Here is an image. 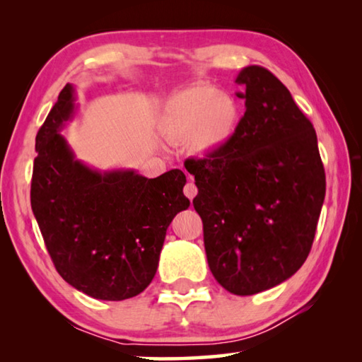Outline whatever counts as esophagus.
Segmentation results:
<instances>
[{"label":"esophagus","instance_id":"34e87169","mask_svg":"<svg viewBox=\"0 0 362 362\" xmlns=\"http://www.w3.org/2000/svg\"><path fill=\"white\" fill-rule=\"evenodd\" d=\"M183 193H185V196L188 199H193L196 194H198V188H196V185L194 183L189 180L187 185H185V188H183Z\"/></svg>","mask_w":362,"mask_h":362}]
</instances>
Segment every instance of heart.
Masks as SVG:
<instances>
[{"mask_svg": "<svg viewBox=\"0 0 362 362\" xmlns=\"http://www.w3.org/2000/svg\"><path fill=\"white\" fill-rule=\"evenodd\" d=\"M163 136L174 144L189 142L194 156L222 150L236 134L240 107L211 84H194L169 97L158 118Z\"/></svg>", "mask_w": 362, "mask_h": 362, "instance_id": "obj_1", "label": "heart"}]
</instances>
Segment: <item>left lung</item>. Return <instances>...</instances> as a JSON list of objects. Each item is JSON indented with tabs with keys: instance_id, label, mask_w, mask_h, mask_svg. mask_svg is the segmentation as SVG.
I'll list each match as a JSON object with an SVG mask.
<instances>
[{
	"instance_id": "obj_1",
	"label": "left lung",
	"mask_w": 362,
	"mask_h": 362,
	"mask_svg": "<svg viewBox=\"0 0 362 362\" xmlns=\"http://www.w3.org/2000/svg\"><path fill=\"white\" fill-rule=\"evenodd\" d=\"M246 93L236 134L212 156L188 163L203 220L207 263L235 296L284 283L310 254L326 194L315 127L289 89L260 65L235 79Z\"/></svg>"
}]
</instances>
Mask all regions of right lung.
<instances>
[{
	"mask_svg": "<svg viewBox=\"0 0 362 362\" xmlns=\"http://www.w3.org/2000/svg\"><path fill=\"white\" fill-rule=\"evenodd\" d=\"M75 102L69 83L36 136L32 211L60 276L86 296L119 302L155 278L168 226L189 206L187 177L88 166L60 134Z\"/></svg>",
	"mask_w": 362,
	"mask_h": 362,
	"instance_id": "obj_1",
	"label": "right lung"
}]
</instances>
